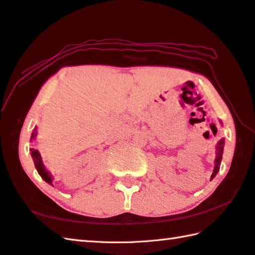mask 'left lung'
<instances>
[{"label": "left lung", "instance_id": "left-lung-1", "mask_svg": "<svg viewBox=\"0 0 255 255\" xmlns=\"http://www.w3.org/2000/svg\"><path fill=\"white\" fill-rule=\"evenodd\" d=\"M223 146H224V139H221L220 141L218 142L217 146V158H216V166H214V170L211 174V179L216 176L218 173L219 169H220V163H221V159H222V153H223Z\"/></svg>", "mask_w": 255, "mask_h": 255}]
</instances>
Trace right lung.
Instances as JSON below:
<instances>
[{
    "label": "right lung",
    "mask_w": 255,
    "mask_h": 255,
    "mask_svg": "<svg viewBox=\"0 0 255 255\" xmlns=\"http://www.w3.org/2000/svg\"><path fill=\"white\" fill-rule=\"evenodd\" d=\"M35 136H36V129H35V131L32 133L31 139H33ZM31 151H32V157H33V159H34L35 167H36L37 172L39 173V176H41L45 181L48 182L49 184H52L53 177L51 176V173H49V172L46 170V169L44 168V164H43V162H42L41 154H39L38 150H35L34 148H32Z\"/></svg>",
    "instance_id": "1"
}]
</instances>
